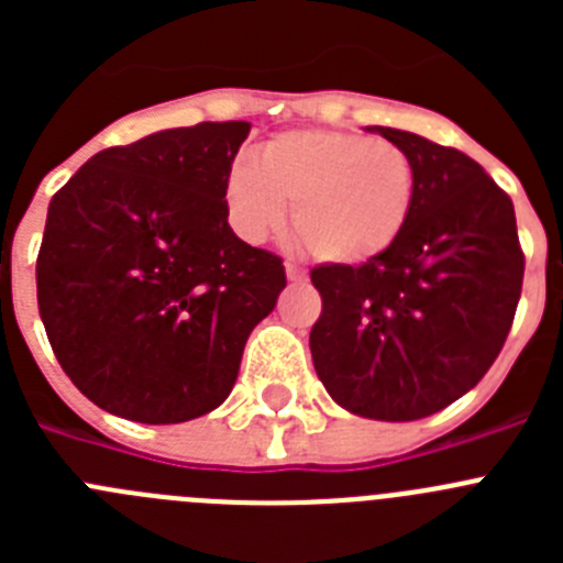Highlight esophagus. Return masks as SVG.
<instances>
[{"label": "esophagus", "mask_w": 563, "mask_h": 563, "mask_svg": "<svg viewBox=\"0 0 563 563\" xmlns=\"http://www.w3.org/2000/svg\"><path fill=\"white\" fill-rule=\"evenodd\" d=\"M285 273H287V278H290V282H307V273L301 271L298 265H292V262H287Z\"/></svg>", "instance_id": "esophagus-1"}]
</instances>
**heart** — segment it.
Wrapping results in <instances>:
<instances>
[{
	"label": "heart",
	"mask_w": 563,
	"mask_h": 563,
	"mask_svg": "<svg viewBox=\"0 0 563 563\" xmlns=\"http://www.w3.org/2000/svg\"><path fill=\"white\" fill-rule=\"evenodd\" d=\"M228 222L265 242L287 222L324 265L357 267L383 256L415 213L417 168L400 146L338 129H290L236 161L222 186Z\"/></svg>",
	"instance_id": "b5f03b06"
}]
</instances>
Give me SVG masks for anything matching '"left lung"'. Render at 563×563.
Here are the masks:
<instances>
[{"label":"left lung","instance_id":"left-lung-1","mask_svg":"<svg viewBox=\"0 0 563 563\" xmlns=\"http://www.w3.org/2000/svg\"><path fill=\"white\" fill-rule=\"evenodd\" d=\"M366 132L415 163V213L383 256L310 273L324 301L310 352L341 409L409 422L460 400L490 369L514 324L525 253L514 202L479 163L402 129Z\"/></svg>","mask_w":563,"mask_h":563}]
</instances>
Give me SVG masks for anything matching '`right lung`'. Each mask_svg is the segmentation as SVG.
Returning a JSON list of instances; mask_svg holds the SVG:
<instances>
[{"instance_id": "obj_1", "label": "right lung", "mask_w": 563, "mask_h": 563, "mask_svg": "<svg viewBox=\"0 0 563 563\" xmlns=\"http://www.w3.org/2000/svg\"><path fill=\"white\" fill-rule=\"evenodd\" d=\"M251 123L163 129L89 157L49 200L38 316L81 395L168 426L225 402L282 258L228 225L222 186Z\"/></svg>"}]
</instances>
